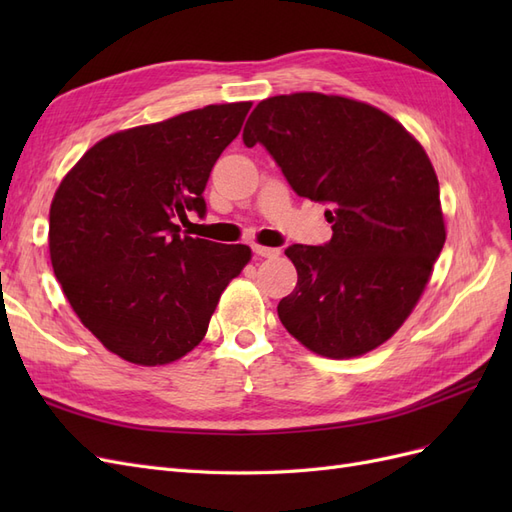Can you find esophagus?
<instances>
[{
  "label": "esophagus",
  "mask_w": 512,
  "mask_h": 512,
  "mask_svg": "<svg viewBox=\"0 0 512 512\" xmlns=\"http://www.w3.org/2000/svg\"><path fill=\"white\" fill-rule=\"evenodd\" d=\"M252 250L260 258H277L280 256V250L277 247H265V245H252Z\"/></svg>",
  "instance_id": "1"
}]
</instances>
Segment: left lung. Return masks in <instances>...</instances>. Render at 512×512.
<instances>
[{
  "instance_id": "8db88e82",
  "label": "left lung",
  "mask_w": 512,
  "mask_h": 512,
  "mask_svg": "<svg viewBox=\"0 0 512 512\" xmlns=\"http://www.w3.org/2000/svg\"><path fill=\"white\" fill-rule=\"evenodd\" d=\"M290 188L329 205L333 237L286 247L297 286L277 305L286 331L331 359L386 342L410 316L446 230L425 149L378 108L324 94L262 100L243 128Z\"/></svg>"
}]
</instances>
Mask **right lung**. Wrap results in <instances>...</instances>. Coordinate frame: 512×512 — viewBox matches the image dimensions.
Wrapping results in <instances>:
<instances>
[{
  "instance_id": "right-lung-1",
  "label": "right lung",
  "mask_w": 512,
  "mask_h": 512,
  "mask_svg": "<svg viewBox=\"0 0 512 512\" xmlns=\"http://www.w3.org/2000/svg\"><path fill=\"white\" fill-rule=\"evenodd\" d=\"M252 102L211 104L96 143L59 183L49 215L57 282L104 348L136 365L181 359L205 337L247 245L179 235L205 218L213 164Z\"/></svg>"
}]
</instances>
